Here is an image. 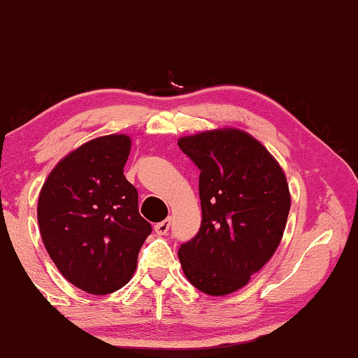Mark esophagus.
<instances>
[{"label":"esophagus","mask_w":358,"mask_h":358,"mask_svg":"<svg viewBox=\"0 0 358 358\" xmlns=\"http://www.w3.org/2000/svg\"><path fill=\"white\" fill-rule=\"evenodd\" d=\"M170 223H171L170 218H166V220H164V221H160V223H157V224H155V233L160 234V236H164V234L169 233Z\"/></svg>","instance_id":"1"}]
</instances>
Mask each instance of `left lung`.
Listing matches in <instances>:
<instances>
[{
    "label": "left lung",
    "instance_id": "8db88e82",
    "mask_svg": "<svg viewBox=\"0 0 358 358\" xmlns=\"http://www.w3.org/2000/svg\"><path fill=\"white\" fill-rule=\"evenodd\" d=\"M200 170L201 226L178 250L183 273L210 296L250 282L278 250L291 208L286 175L255 137L238 129L178 140Z\"/></svg>",
    "mask_w": 358,
    "mask_h": 358
}]
</instances>
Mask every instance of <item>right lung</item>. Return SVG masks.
<instances>
[{
    "mask_svg": "<svg viewBox=\"0 0 358 358\" xmlns=\"http://www.w3.org/2000/svg\"><path fill=\"white\" fill-rule=\"evenodd\" d=\"M130 137L106 135L62 158L39 193L41 238L59 273L89 294L129 282L152 224L140 216L138 193L124 176Z\"/></svg>",
    "mask_w": 358,
    "mask_h": 358,
    "instance_id": "obj_1",
    "label": "right lung"
}]
</instances>
